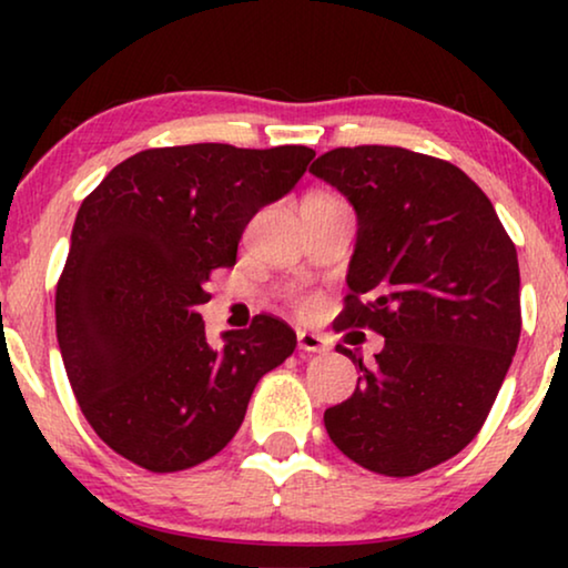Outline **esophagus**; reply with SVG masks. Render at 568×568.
I'll return each mask as SVG.
<instances>
[{
  "label": "esophagus",
  "mask_w": 568,
  "mask_h": 568,
  "mask_svg": "<svg viewBox=\"0 0 568 568\" xmlns=\"http://www.w3.org/2000/svg\"><path fill=\"white\" fill-rule=\"evenodd\" d=\"M297 346H300V352H305V354H325V352H328V341H325L321 333H310V331L297 333Z\"/></svg>",
  "instance_id": "34e87169"
}]
</instances>
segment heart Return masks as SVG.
<instances>
[{
    "label": "heart",
    "mask_w": 568,
    "mask_h": 568,
    "mask_svg": "<svg viewBox=\"0 0 568 568\" xmlns=\"http://www.w3.org/2000/svg\"><path fill=\"white\" fill-rule=\"evenodd\" d=\"M297 305L302 307V310H310L313 307V300H307V297H302V300H297Z\"/></svg>",
    "instance_id": "b5f03b06"
}]
</instances>
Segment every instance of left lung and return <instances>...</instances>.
<instances>
[{
  "mask_svg": "<svg viewBox=\"0 0 568 568\" xmlns=\"http://www.w3.org/2000/svg\"><path fill=\"white\" fill-rule=\"evenodd\" d=\"M310 173L352 201L356 247L336 331L385 338L323 422L341 453L408 478L455 457L484 426L517 352V247L453 162L403 146H338Z\"/></svg>",
  "mask_w": 568,
  "mask_h": 568,
  "instance_id": "1",
  "label": "left lung"
}]
</instances>
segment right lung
<instances>
[{"mask_svg": "<svg viewBox=\"0 0 568 568\" xmlns=\"http://www.w3.org/2000/svg\"><path fill=\"white\" fill-rule=\"evenodd\" d=\"M315 152L185 144L123 160L77 212L57 284V338L84 418L152 473L209 460L243 424L258 379L297 336L274 315L212 348L199 305L235 266L253 214L305 175Z\"/></svg>", "mask_w": 568, "mask_h": 568, "instance_id": "right-lung-1", "label": "right lung"}]
</instances>
